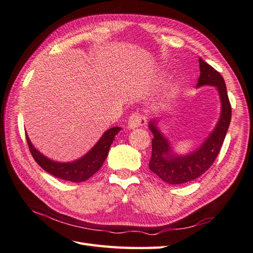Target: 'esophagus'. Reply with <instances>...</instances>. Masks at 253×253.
I'll return each instance as SVG.
<instances>
[{"mask_svg": "<svg viewBox=\"0 0 253 253\" xmlns=\"http://www.w3.org/2000/svg\"><path fill=\"white\" fill-rule=\"evenodd\" d=\"M146 123H147L146 116L142 114H139V113H135V114H132L129 117V120H128V126H129V128H131V129H133V128L144 126L146 125Z\"/></svg>", "mask_w": 253, "mask_h": 253, "instance_id": "1", "label": "esophagus"}]
</instances>
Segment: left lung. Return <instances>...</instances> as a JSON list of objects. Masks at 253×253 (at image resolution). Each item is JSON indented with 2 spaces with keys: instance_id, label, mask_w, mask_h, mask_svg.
Returning <instances> with one entry per match:
<instances>
[{
  "instance_id": "1",
  "label": "left lung",
  "mask_w": 253,
  "mask_h": 253,
  "mask_svg": "<svg viewBox=\"0 0 253 253\" xmlns=\"http://www.w3.org/2000/svg\"><path fill=\"white\" fill-rule=\"evenodd\" d=\"M200 77L198 87L214 85L217 88L222 103L221 117L214 130L211 132L202 146L195 152L187 155H175L171 153L169 142L157 127V120L149 123L150 130L153 133L152 155L149 162V169L157 174L163 181L169 185H179L191 181L200 177L211 168L221 150L225 136L232 120V106L227 95L224 78L211 65L199 58Z\"/></svg>"
}]
</instances>
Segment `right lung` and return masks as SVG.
I'll return each instance as SVG.
<instances>
[{"label": "right lung", "mask_w": 253, "mask_h": 253, "mask_svg": "<svg viewBox=\"0 0 253 253\" xmlns=\"http://www.w3.org/2000/svg\"><path fill=\"white\" fill-rule=\"evenodd\" d=\"M121 129V127L110 128L109 130H106L103 133L100 140L96 142L95 146L87 154L84 155L82 159L74 161V162L71 163L54 162V161L47 159L32 146L27 135L26 139L27 142H28L31 155L34 157L36 162L45 171L64 180L82 182L89 179L91 176L101 169L107 154H109V150L113 140H114L117 132Z\"/></svg>", "instance_id": "add662e5"}]
</instances>
